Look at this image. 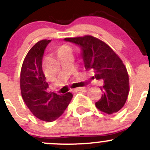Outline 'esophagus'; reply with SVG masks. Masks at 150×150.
Listing matches in <instances>:
<instances>
[{
  "instance_id": "34e87169",
  "label": "esophagus",
  "mask_w": 150,
  "mask_h": 150,
  "mask_svg": "<svg viewBox=\"0 0 150 150\" xmlns=\"http://www.w3.org/2000/svg\"><path fill=\"white\" fill-rule=\"evenodd\" d=\"M88 89H89V87H87V86H84V87L76 88V89H74V91H80V92H87Z\"/></svg>"
}]
</instances>
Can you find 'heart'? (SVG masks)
<instances>
[{"label": "heart", "mask_w": 150, "mask_h": 150, "mask_svg": "<svg viewBox=\"0 0 150 150\" xmlns=\"http://www.w3.org/2000/svg\"><path fill=\"white\" fill-rule=\"evenodd\" d=\"M58 51H71V48L70 46L64 45L61 46V47H60Z\"/></svg>", "instance_id": "heart-1"}]
</instances>
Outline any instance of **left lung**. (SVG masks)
Listing matches in <instances>:
<instances>
[{"mask_svg": "<svg viewBox=\"0 0 150 150\" xmlns=\"http://www.w3.org/2000/svg\"><path fill=\"white\" fill-rule=\"evenodd\" d=\"M64 41L78 45L85 69L94 70V79L103 80V94L95 103L96 107L107 114L118 112L124 105L129 90L127 71L119 57L106 43L92 36L65 38Z\"/></svg>", "mask_w": 150, "mask_h": 150, "instance_id": "8db88e82", "label": "left lung"}]
</instances>
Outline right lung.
I'll use <instances>...</instances> for the list:
<instances>
[{
    "instance_id": "1",
    "label": "right lung",
    "mask_w": 150,
    "mask_h": 150,
    "mask_svg": "<svg viewBox=\"0 0 150 150\" xmlns=\"http://www.w3.org/2000/svg\"><path fill=\"white\" fill-rule=\"evenodd\" d=\"M51 40L37 42L26 55L20 74L21 96L35 116L42 121L52 122L64 112L71 100V92L58 95L47 92L48 83L42 66L45 50Z\"/></svg>"
}]
</instances>
